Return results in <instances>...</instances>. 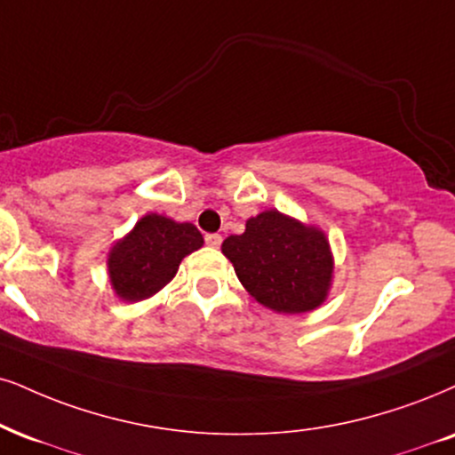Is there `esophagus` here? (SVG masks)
<instances>
[{
  "label": "esophagus",
  "instance_id": "obj_1",
  "mask_svg": "<svg viewBox=\"0 0 455 455\" xmlns=\"http://www.w3.org/2000/svg\"><path fill=\"white\" fill-rule=\"evenodd\" d=\"M204 240H206V244L212 246V249H217V246H221V243H223L221 234H206Z\"/></svg>",
  "mask_w": 455,
  "mask_h": 455
}]
</instances>
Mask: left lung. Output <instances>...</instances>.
Returning a JSON list of instances; mask_svg holds the SVG:
<instances>
[{"instance_id": "obj_1", "label": "left lung", "mask_w": 455, "mask_h": 455, "mask_svg": "<svg viewBox=\"0 0 455 455\" xmlns=\"http://www.w3.org/2000/svg\"><path fill=\"white\" fill-rule=\"evenodd\" d=\"M243 287L278 314H304L327 299L333 278L329 240L276 209L246 221L244 234L221 244Z\"/></svg>"}]
</instances>
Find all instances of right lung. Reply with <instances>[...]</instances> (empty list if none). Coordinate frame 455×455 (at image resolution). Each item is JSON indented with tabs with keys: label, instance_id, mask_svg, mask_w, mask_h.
Wrapping results in <instances>:
<instances>
[{
	"label": "right lung",
	"instance_id": "1",
	"mask_svg": "<svg viewBox=\"0 0 455 455\" xmlns=\"http://www.w3.org/2000/svg\"><path fill=\"white\" fill-rule=\"evenodd\" d=\"M202 244V234L192 223H177L149 212L111 249V287L124 301L148 299L175 278L183 257Z\"/></svg>",
	"mask_w": 455,
	"mask_h": 455
}]
</instances>
